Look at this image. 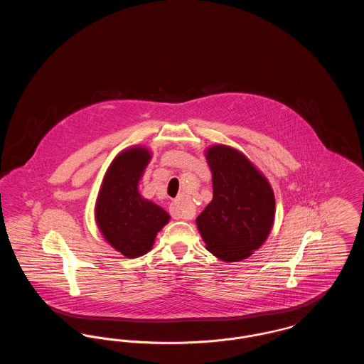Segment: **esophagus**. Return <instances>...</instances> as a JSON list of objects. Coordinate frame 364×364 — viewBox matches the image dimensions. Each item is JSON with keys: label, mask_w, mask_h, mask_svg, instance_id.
<instances>
[{"label": "esophagus", "mask_w": 364, "mask_h": 364, "mask_svg": "<svg viewBox=\"0 0 364 364\" xmlns=\"http://www.w3.org/2000/svg\"><path fill=\"white\" fill-rule=\"evenodd\" d=\"M171 215L176 220H191L193 217V211L191 208L183 206V199H177L169 208Z\"/></svg>", "instance_id": "1"}]
</instances>
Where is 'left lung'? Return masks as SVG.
I'll return each mask as SVG.
<instances>
[{
	"instance_id": "1",
	"label": "left lung",
	"mask_w": 364,
	"mask_h": 364,
	"mask_svg": "<svg viewBox=\"0 0 364 364\" xmlns=\"http://www.w3.org/2000/svg\"><path fill=\"white\" fill-rule=\"evenodd\" d=\"M213 173V200L196 225L206 248L217 258H248L267 239L276 200L266 177L240 151L215 144L206 151Z\"/></svg>"
}]
</instances>
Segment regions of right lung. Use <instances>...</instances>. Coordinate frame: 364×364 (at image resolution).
<instances>
[{
  "label": "right lung",
  "mask_w": 364,
  "mask_h": 364,
  "mask_svg": "<svg viewBox=\"0 0 364 364\" xmlns=\"http://www.w3.org/2000/svg\"><path fill=\"white\" fill-rule=\"evenodd\" d=\"M144 147H131L113 159L95 205V220L105 240L127 258L147 254L169 214L141 198L138 186L150 161Z\"/></svg>",
  "instance_id": "1"
}]
</instances>
